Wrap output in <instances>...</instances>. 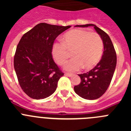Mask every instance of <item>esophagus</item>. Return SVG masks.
<instances>
[{
	"label": "esophagus",
	"mask_w": 131,
	"mask_h": 131,
	"mask_svg": "<svg viewBox=\"0 0 131 131\" xmlns=\"http://www.w3.org/2000/svg\"><path fill=\"white\" fill-rule=\"evenodd\" d=\"M64 75L66 76H68V77H72V76L73 75V74L69 73H65Z\"/></svg>",
	"instance_id": "esophagus-1"
}]
</instances>
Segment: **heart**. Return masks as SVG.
<instances>
[{
  "label": "heart",
  "instance_id": "obj_1",
  "mask_svg": "<svg viewBox=\"0 0 131 131\" xmlns=\"http://www.w3.org/2000/svg\"><path fill=\"white\" fill-rule=\"evenodd\" d=\"M104 44L100 35L81 29H73L65 33L62 42H56L52 47V55L60 66L66 63L68 50H73L75 56L67 63L66 69L75 71L83 66L89 69L94 67L102 55Z\"/></svg>",
  "mask_w": 131,
  "mask_h": 131
}]
</instances>
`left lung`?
Returning <instances> with one entry per match:
<instances>
[{
    "label": "left lung",
    "instance_id": "obj_1",
    "mask_svg": "<svg viewBox=\"0 0 131 131\" xmlns=\"http://www.w3.org/2000/svg\"><path fill=\"white\" fill-rule=\"evenodd\" d=\"M93 26L98 34L102 39L104 52L101 60L89 72L79 74L81 83L74 86L77 94L87 100H96L101 97L107 91L112 81L117 64V56L108 35L94 24L75 25L86 27Z\"/></svg>",
    "mask_w": 131,
    "mask_h": 131
}]
</instances>
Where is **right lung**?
<instances>
[{
    "instance_id": "add662e5",
    "label": "right lung",
    "mask_w": 131,
    "mask_h": 131,
    "mask_svg": "<svg viewBox=\"0 0 131 131\" xmlns=\"http://www.w3.org/2000/svg\"><path fill=\"white\" fill-rule=\"evenodd\" d=\"M70 27L40 23L19 40L14 66L21 88L30 98L44 99L56 90L63 73L52 58L53 44L59 35Z\"/></svg>"
}]
</instances>
